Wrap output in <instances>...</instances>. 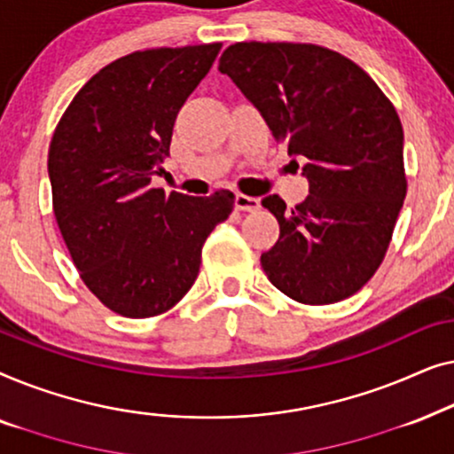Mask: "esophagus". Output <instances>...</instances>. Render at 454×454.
I'll return each instance as SVG.
<instances>
[{
	"mask_svg": "<svg viewBox=\"0 0 454 454\" xmlns=\"http://www.w3.org/2000/svg\"><path fill=\"white\" fill-rule=\"evenodd\" d=\"M235 208L246 210V213H254V210L260 208V200H258V198H254V196L238 194V196H235Z\"/></svg>",
	"mask_w": 454,
	"mask_h": 454,
	"instance_id": "1",
	"label": "esophagus"
}]
</instances>
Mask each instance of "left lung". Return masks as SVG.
<instances>
[{
    "label": "left lung",
    "instance_id": "obj_1",
    "mask_svg": "<svg viewBox=\"0 0 454 454\" xmlns=\"http://www.w3.org/2000/svg\"><path fill=\"white\" fill-rule=\"evenodd\" d=\"M219 70L289 157L306 160V200H262L281 229L260 256L269 281L308 306L357 294L382 264L407 194L393 103L357 64L312 43H235Z\"/></svg>",
    "mask_w": 454,
    "mask_h": 454
}]
</instances>
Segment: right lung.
<instances>
[{"instance_id": "right-lung-1", "label": "right lung", "mask_w": 454, "mask_h": 454, "mask_svg": "<svg viewBox=\"0 0 454 454\" xmlns=\"http://www.w3.org/2000/svg\"><path fill=\"white\" fill-rule=\"evenodd\" d=\"M221 43L134 51L72 98L49 145L53 215L86 287L111 312L151 318L194 285L202 246L231 215L229 190L196 198L151 188L173 123Z\"/></svg>"}]
</instances>
